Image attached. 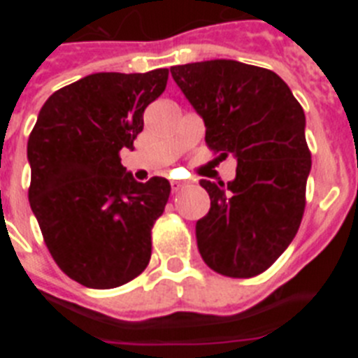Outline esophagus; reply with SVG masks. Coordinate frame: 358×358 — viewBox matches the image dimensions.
I'll use <instances>...</instances> for the list:
<instances>
[{
    "label": "esophagus",
    "instance_id": "1",
    "mask_svg": "<svg viewBox=\"0 0 358 358\" xmlns=\"http://www.w3.org/2000/svg\"><path fill=\"white\" fill-rule=\"evenodd\" d=\"M170 185H172L173 192H179L182 186H186V182L185 181H176V179H173V181H170Z\"/></svg>",
    "mask_w": 358,
    "mask_h": 358
}]
</instances>
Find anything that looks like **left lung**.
Wrapping results in <instances>:
<instances>
[{"label":"left lung","mask_w":358,"mask_h":358,"mask_svg":"<svg viewBox=\"0 0 358 358\" xmlns=\"http://www.w3.org/2000/svg\"><path fill=\"white\" fill-rule=\"evenodd\" d=\"M170 73L204 122L208 147L236 159L227 185L201 179L211 206L195 224L199 252L222 276H256L289 248L305 211L312 159L303 107L258 66L217 59Z\"/></svg>","instance_id":"obj_1"}]
</instances>
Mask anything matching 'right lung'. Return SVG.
Listing matches in <instances>:
<instances>
[{
    "instance_id": "add662e5",
    "label": "right lung",
    "mask_w": 358,
    "mask_h": 358,
    "mask_svg": "<svg viewBox=\"0 0 358 358\" xmlns=\"http://www.w3.org/2000/svg\"><path fill=\"white\" fill-rule=\"evenodd\" d=\"M166 80V68L93 73L41 107L28 138V199L53 260L80 285L115 289L150 262L152 226L166 206L170 182H138L120 150L134 148L145 109Z\"/></svg>"
}]
</instances>
